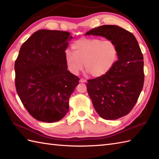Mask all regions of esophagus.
Here are the masks:
<instances>
[{"label":"esophagus","instance_id":"obj_1","mask_svg":"<svg viewBox=\"0 0 159 159\" xmlns=\"http://www.w3.org/2000/svg\"><path fill=\"white\" fill-rule=\"evenodd\" d=\"M80 83H85V82H87V80L85 79H80Z\"/></svg>","mask_w":159,"mask_h":159}]
</instances>
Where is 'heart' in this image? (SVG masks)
I'll return each mask as SVG.
<instances>
[{
    "label": "heart",
    "instance_id": "obj_1",
    "mask_svg": "<svg viewBox=\"0 0 159 159\" xmlns=\"http://www.w3.org/2000/svg\"><path fill=\"white\" fill-rule=\"evenodd\" d=\"M72 52L67 50L65 61L67 69L77 75L83 68L94 77L104 76L112 69L119 55L117 45L111 40L82 38L74 42Z\"/></svg>",
    "mask_w": 159,
    "mask_h": 159
}]
</instances>
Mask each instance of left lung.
I'll use <instances>...</instances> for the list:
<instances>
[{"mask_svg":"<svg viewBox=\"0 0 159 159\" xmlns=\"http://www.w3.org/2000/svg\"><path fill=\"white\" fill-rule=\"evenodd\" d=\"M85 35H99L117 45L116 63L104 76L87 80L94 109L105 120L126 116L137 102L144 83L143 57L133 33L116 25H102Z\"/></svg>","mask_w":159,"mask_h":159,"instance_id":"obj_1","label":"left lung"}]
</instances>
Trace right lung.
Returning <instances> with one entry per match:
<instances>
[{
    "label": "right lung",
    "mask_w": 159,
    "mask_h": 159,
    "mask_svg": "<svg viewBox=\"0 0 159 159\" xmlns=\"http://www.w3.org/2000/svg\"><path fill=\"white\" fill-rule=\"evenodd\" d=\"M67 31L42 29L23 43L15 61L16 92L29 113L55 122L69 111V99L79 78L67 70Z\"/></svg>",
    "instance_id": "right-lung-1"
}]
</instances>
